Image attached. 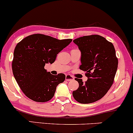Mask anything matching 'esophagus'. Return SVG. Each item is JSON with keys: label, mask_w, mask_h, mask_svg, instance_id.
Listing matches in <instances>:
<instances>
[{"label": "esophagus", "mask_w": 133, "mask_h": 133, "mask_svg": "<svg viewBox=\"0 0 133 133\" xmlns=\"http://www.w3.org/2000/svg\"><path fill=\"white\" fill-rule=\"evenodd\" d=\"M74 80V77L70 75V74H67L65 76V81H70Z\"/></svg>", "instance_id": "34e87169"}]
</instances>
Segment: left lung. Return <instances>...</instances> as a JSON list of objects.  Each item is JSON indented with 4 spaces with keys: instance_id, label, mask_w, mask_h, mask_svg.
I'll return each mask as SVG.
<instances>
[{
    "instance_id": "left-lung-1",
    "label": "left lung",
    "mask_w": 133,
    "mask_h": 133,
    "mask_svg": "<svg viewBox=\"0 0 133 133\" xmlns=\"http://www.w3.org/2000/svg\"><path fill=\"white\" fill-rule=\"evenodd\" d=\"M73 42L81 52L79 69L86 71L88 80L84 83L76 78L78 89L72 92L78 103L89 104L101 99L114 82L118 60L111 42L99 35H91L74 39Z\"/></svg>"
}]
</instances>
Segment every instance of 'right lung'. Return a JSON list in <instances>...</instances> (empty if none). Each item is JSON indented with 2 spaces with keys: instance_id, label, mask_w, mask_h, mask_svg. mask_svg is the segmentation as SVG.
<instances>
[{
  "instance_id": "obj_1",
  "label": "right lung",
  "mask_w": 133,
  "mask_h": 133,
  "mask_svg": "<svg viewBox=\"0 0 133 133\" xmlns=\"http://www.w3.org/2000/svg\"><path fill=\"white\" fill-rule=\"evenodd\" d=\"M71 42V39L59 40L35 34L17 44L12 68L18 85L27 97L40 103L52 98L57 85L64 81L65 76L62 73L52 75L44 66L52 64L58 53Z\"/></svg>"
}]
</instances>
